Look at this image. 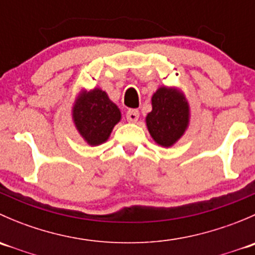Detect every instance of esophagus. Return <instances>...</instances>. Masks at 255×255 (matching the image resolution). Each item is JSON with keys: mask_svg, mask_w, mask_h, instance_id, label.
Instances as JSON below:
<instances>
[{"mask_svg": "<svg viewBox=\"0 0 255 255\" xmlns=\"http://www.w3.org/2000/svg\"><path fill=\"white\" fill-rule=\"evenodd\" d=\"M126 116H127L128 122L134 123V122H137L138 118H139V111H138V110H134V109L128 110L127 115H126Z\"/></svg>", "mask_w": 255, "mask_h": 255, "instance_id": "34e87169", "label": "esophagus"}]
</instances>
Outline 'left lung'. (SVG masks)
Here are the masks:
<instances>
[{
	"instance_id": "1",
	"label": "left lung",
	"mask_w": 255,
	"mask_h": 255,
	"mask_svg": "<svg viewBox=\"0 0 255 255\" xmlns=\"http://www.w3.org/2000/svg\"><path fill=\"white\" fill-rule=\"evenodd\" d=\"M151 105L153 111L146 116L149 133L160 145H173L187 127V104L174 89L160 87L151 97Z\"/></svg>"
}]
</instances>
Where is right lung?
Returning <instances> with one entry per match:
<instances>
[{
    "label": "right lung",
    "instance_id": "add662e5",
    "mask_svg": "<svg viewBox=\"0 0 255 255\" xmlns=\"http://www.w3.org/2000/svg\"><path fill=\"white\" fill-rule=\"evenodd\" d=\"M74 122L80 134L90 145L106 142L113 127L120 122L121 112L99 89L82 95L74 106Z\"/></svg>",
    "mask_w": 255,
    "mask_h": 255
}]
</instances>
